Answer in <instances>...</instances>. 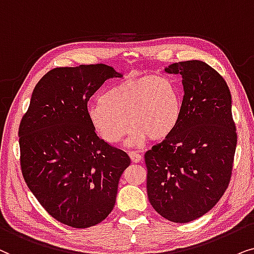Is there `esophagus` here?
I'll list each match as a JSON object with an SVG mask.
<instances>
[{"label": "esophagus", "mask_w": 254, "mask_h": 254, "mask_svg": "<svg viewBox=\"0 0 254 254\" xmlns=\"http://www.w3.org/2000/svg\"><path fill=\"white\" fill-rule=\"evenodd\" d=\"M129 155L132 162H140L143 160V157H141V155L136 151H129Z\"/></svg>", "instance_id": "esophagus-1"}]
</instances>
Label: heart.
Listing matches in <instances>:
<instances>
[{"label":"heart","instance_id":"b5f03b06","mask_svg":"<svg viewBox=\"0 0 254 254\" xmlns=\"http://www.w3.org/2000/svg\"><path fill=\"white\" fill-rule=\"evenodd\" d=\"M182 103L175 84L167 77H127L108 88L100 102L88 108V120L106 143L115 145L131 127L127 144H143L146 138L162 140L178 127Z\"/></svg>","mask_w":254,"mask_h":254}]
</instances>
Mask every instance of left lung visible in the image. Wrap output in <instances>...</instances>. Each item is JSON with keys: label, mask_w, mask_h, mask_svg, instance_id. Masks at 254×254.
<instances>
[{"label": "left lung", "mask_w": 254, "mask_h": 254, "mask_svg": "<svg viewBox=\"0 0 254 254\" xmlns=\"http://www.w3.org/2000/svg\"><path fill=\"white\" fill-rule=\"evenodd\" d=\"M184 84L181 117L165 140L145 153L147 196L155 211L174 223H188L215 207L232 174L237 132L231 94L208 64H172Z\"/></svg>", "instance_id": "left-lung-1"}]
</instances>
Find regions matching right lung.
I'll return each mask as SVG.
<instances>
[{
	"mask_svg": "<svg viewBox=\"0 0 254 254\" xmlns=\"http://www.w3.org/2000/svg\"><path fill=\"white\" fill-rule=\"evenodd\" d=\"M120 76L103 64L51 69L36 84L19 124L26 185L53 218L72 228L107 218L130 165L129 155L101 139L88 120L90 97Z\"/></svg>",
	"mask_w": 254,
	"mask_h": 254,
	"instance_id": "right-lung-1",
	"label": "right lung"
}]
</instances>
